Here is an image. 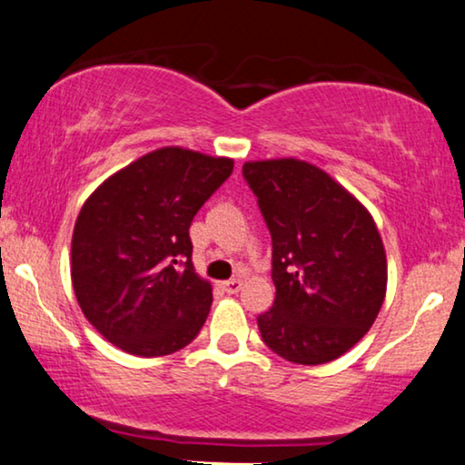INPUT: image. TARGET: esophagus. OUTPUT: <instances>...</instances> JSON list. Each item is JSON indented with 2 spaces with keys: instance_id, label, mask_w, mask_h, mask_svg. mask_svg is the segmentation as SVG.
<instances>
[{
  "instance_id": "esophagus-1",
  "label": "esophagus",
  "mask_w": 465,
  "mask_h": 465,
  "mask_svg": "<svg viewBox=\"0 0 465 465\" xmlns=\"http://www.w3.org/2000/svg\"><path fill=\"white\" fill-rule=\"evenodd\" d=\"M221 289L230 292V295H235V292L242 289V280H227V282H221Z\"/></svg>"
}]
</instances>
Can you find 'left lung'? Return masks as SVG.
Wrapping results in <instances>:
<instances>
[{"label":"left lung","mask_w":465,"mask_h":465,"mask_svg":"<svg viewBox=\"0 0 465 465\" xmlns=\"http://www.w3.org/2000/svg\"><path fill=\"white\" fill-rule=\"evenodd\" d=\"M272 233L276 301L257 318L267 348L295 364L343 356L369 332L388 289L372 214L322 168L297 158L242 166Z\"/></svg>","instance_id":"1"}]
</instances>
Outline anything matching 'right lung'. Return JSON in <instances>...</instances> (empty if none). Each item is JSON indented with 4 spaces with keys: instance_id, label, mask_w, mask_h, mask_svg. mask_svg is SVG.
<instances>
[{
    "instance_id": "1",
    "label": "right lung",
    "mask_w": 465,
    "mask_h": 465,
    "mask_svg": "<svg viewBox=\"0 0 465 465\" xmlns=\"http://www.w3.org/2000/svg\"><path fill=\"white\" fill-rule=\"evenodd\" d=\"M232 170V158L160 147L84 202L71 240V282L84 316L109 343L155 358L198 335L213 286L193 270L189 225Z\"/></svg>"
}]
</instances>
